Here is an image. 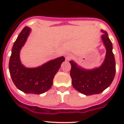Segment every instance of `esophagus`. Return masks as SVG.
<instances>
[{"label":"esophagus","instance_id":"esophagus-1","mask_svg":"<svg viewBox=\"0 0 124 124\" xmlns=\"http://www.w3.org/2000/svg\"><path fill=\"white\" fill-rule=\"evenodd\" d=\"M64 57H65L66 60L69 61V60H70V59L72 57H73V55H72L71 53H66V54H65V55H64Z\"/></svg>","mask_w":124,"mask_h":124}]
</instances>
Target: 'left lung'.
Returning a JSON list of instances; mask_svg holds the SVG:
<instances>
[{
    "label": "left lung",
    "mask_w": 124,
    "mask_h": 124,
    "mask_svg": "<svg viewBox=\"0 0 124 124\" xmlns=\"http://www.w3.org/2000/svg\"><path fill=\"white\" fill-rule=\"evenodd\" d=\"M104 35L102 40L106 48L105 60L100 67L93 70H84L73 61H70L71 69L70 76L73 87L86 96L100 94L113 81L116 74V61L112 52V44L107 32L101 30Z\"/></svg>",
    "instance_id": "left-lung-1"
}]
</instances>
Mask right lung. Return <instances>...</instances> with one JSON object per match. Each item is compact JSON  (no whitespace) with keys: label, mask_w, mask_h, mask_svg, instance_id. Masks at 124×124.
<instances>
[{"label":"right lung","mask_w":124,"mask_h":124,"mask_svg":"<svg viewBox=\"0 0 124 124\" xmlns=\"http://www.w3.org/2000/svg\"><path fill=\"white\" fill-rule=\"evenodd\" d=\"M31 29L25 27L14 42L9 61V71L15 86L27 94H40L49 90L53 80L59 70L64 57L48 61L34 68L25 67L20 60V51L29 35Z\"/></svg>","instance_id":"obj_1"}]
</instances>
